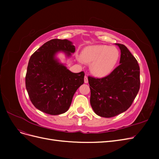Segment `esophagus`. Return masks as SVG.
<instances>
[{"label":"esophagus","instance_id":"34e87169","mask_svg":"<svg viewBox=\"0 0 159 159\" xmlns=\"http://www.w3.org/2000/svg\"><path fill=\"white\" fill-rule=\"evenodd\" d=\"M84 82H85V84L88 83V76L85 75V77H84Z\"/></svg>","mask_w":159,"mask_h":159}]
</instances>
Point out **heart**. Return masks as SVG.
Wrapping results in <instances>:
<instances>
[{
	"instance_id": "obj_1",
	"label": "heart",
	"mask_w": 159,
	"mask_h": 159,
	"mask_svg": "<svg viewBox=\"0 0 159 159\" xmlns=\"http://www.w3.org/2000/svg\"><path fill=\"white\" fill-rule=\"evenodd\" d=\"M82 60L92 63L91 70L98 76L109 74L116 66L119 52L115 47L107 45H97L88 47L82 52Z\"/></svg>"
}]
</instances>
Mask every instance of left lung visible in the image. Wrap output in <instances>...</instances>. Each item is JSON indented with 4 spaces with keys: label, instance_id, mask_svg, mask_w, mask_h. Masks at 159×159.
Segmentation results:
<instances>
[{
    "label": "left lung",
    "instance_id": "left-lung-1",
    "mask_svg": "<svg viewBox=\"0 0 159 159\" xmlns=\"http://www.w3.org/2000/svg\"><path fill=\"white\" fill-rule=\"evenodd\" d=\"M116 44L121 50L120 64L103 78L88 77L91 107L103 117H112L125 111L140 88V68L136 58L125 46Z\"/></svg>",
    "mask_w": 159,
    "mask_h": 159
}]
</instances>
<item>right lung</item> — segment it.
<instances>
[{
  "label": "right lung",
  "mask_w": 159,
  "mask_h": 159,
  "mask_svg": "<svg viewBox=\"0 0 159 159\" xmlns=\"http://www.w3.org/2000/svg\"><path fill=\"white\" fill-rule=\"evenodd\" d=\"M75 50L71 42L52 39L39 48L28 61L26 88L34 107L50 115H60L68 110L72 98L84 83V71L73 73L54 57L58 51L68 56Z\"/></svg>",
  "instance_id": "obj_1"
}]
</instances>
